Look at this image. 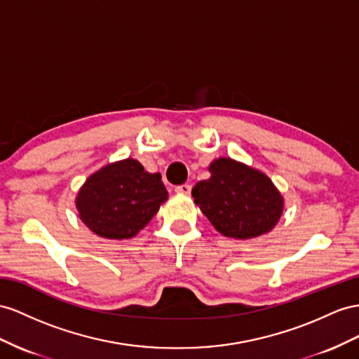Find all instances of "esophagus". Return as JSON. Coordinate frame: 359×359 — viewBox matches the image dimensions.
Returning <instances> with one entry per match:
<instances>
[{"mask_svg":"<svg viewBox=\"0 0 359 359\" xmlns=\"http://www.w3.org/2000/svg\"><path fill=\"white\" fill-rule=\"evenodd\" d=\"M191 188H192V187L189 185V183H183V185L176 187V192H179V194H189Z\"/></svg>","mask_w":359,"mask_h":359,"instance_id":"obj_1","label":"esophagus"}]
</instances>
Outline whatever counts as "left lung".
Wrapping results in <instances>:
<instances>
[{
  "label": "left lung",
  "instance_id": "1",
  "mask_svg": "<svg viewBox=\"0 0 359 359\" xmlns=\"http://www.w3.org/2000/svg\"><path fill=\"white\" fill-rule=\"evenodd\" d=\"M209 172L192 188V197L219 233L250 240L278 224L283 197L264 172L231 158L215 159Z\"/></svg>",
  "mask_w": 359,
  "mask_h": 359
}]
</instances>
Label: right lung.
<instances>
[{
    "label": "right lung",
    "mask_w": 359,
    "mask_h": 359,
    "mask_svg": "<svg viewBox=\"0 0 359 359\" xmlns=\"http://www.w3.org/2000/svg\"><path fill=\"white\" fill-rule=\"evenodd\" d=\"M168 198L159 172H147L136 159H124L90 174L76 206L80 219L107 240H127L149 224Z\"/></svg>",
    "instance_id": "1"
}]
</instances>
